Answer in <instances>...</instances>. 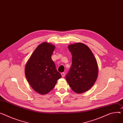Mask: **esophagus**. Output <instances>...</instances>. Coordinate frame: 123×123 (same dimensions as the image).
<instances>
[{"instance_id": "obj_1", "label": "esophagus", "mask_w": 123, "mask_h": 123, "mask_svg": "<svg viewBox=\"0 0 123 123\" xmlns=\"http://www.w3.org/2000/svg\"><path fill=\"white\" fill-rule=\"evenodd\" d=\"M61 75H62V77H64V76H65V73L64 72H62V73H61Z\"/></svg>"}]
</instances>
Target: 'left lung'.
Masks as SVG:
<instances>
[{"label":"left lung","mask_w":123,"mask_h":123,"mask_svg":"<svg viewBox=\"0 0 123 123\" xmlns=\"http://www.w3.org/2000/svg\"><path fill=\"white\" fill-rule=\"evenodd\" d=\"M72 64L65 78L72 90L81 93L89 90L98 75L97 61L89 47L81 43L69 45Z\"/></svg>","instance_id":"1"}]
</instances>
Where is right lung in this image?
I'll return each instance as SVG.
<instances>
[{
    "mask_svg": "<svg viewBox=\"0 0 123 123\" xmlns=\"http://www.w3.org/2000/svg\"><path fill=\"white\" fill-rule=\"evenodd\" d=\"M55 46L44 42L38 46L27 62L25 74L31 86L41 94L48 93L55 87L62 75L51 59Z\"/></svg>",
    "mask_w": 123,
    "mask_h": 123,
    "instance_id": "obj_1",
    "label": "right lung"
}]
</instances>
